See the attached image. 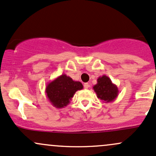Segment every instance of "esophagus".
Instances as JSON below:
<instances>
[{
  "instance_id": "34e87169",
  "label": "esophagus",
  "mask_w": 156,
  "mask_h": 156,
  "mask_svg": "<svg viewBox=\"0 0 156 156\" xmlns=\"http://www.w3.org/2000/svg\"><path fill=\"white\" fill-rule=\"evenodd\" d=\"M83 87H84L85 89H88V87H90V85H89V83H84V84H83Z\"/></svg>"
}]
</instances>
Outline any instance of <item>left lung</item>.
<instances>
[{"label": "left lung", "mask_w": 156, "mask_h": 156, "mask_svg": "<svg viewBox=\"0 0 156 156\" xmlns=\"http://www.w3.org/2000/svg\"><path fill=\"white\" fill-rule=\"evenodd\" d=\"M93 89L97 95L98 99L105 103L112 102L117 99L119 93L117 85L113 83L110 78L105 75L98 78L97 83L93 86Z\"/></svg>", "instance_id": "1"}]
</instances>
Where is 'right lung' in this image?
I'll list each match as a JSON object with an SVG mask.
<instances>
[{
    "label": "right lung",
    "instance_id": "add662e5",
    "mask_svg": "<svg viewBox=\"0 0 156 156\" xmlns=\"http://www.w3.org/2000/svg\"><path fill=\"white\" fill-rule=\"evenodd\" d=\"M80 81H75L66 74L49 82L45 87L47 99L54 107L63 108L69 104L75 92L83 89Z\"/></svg>",
    "mask_w": 156,
    "mask_h": 156
}]
</instances>
